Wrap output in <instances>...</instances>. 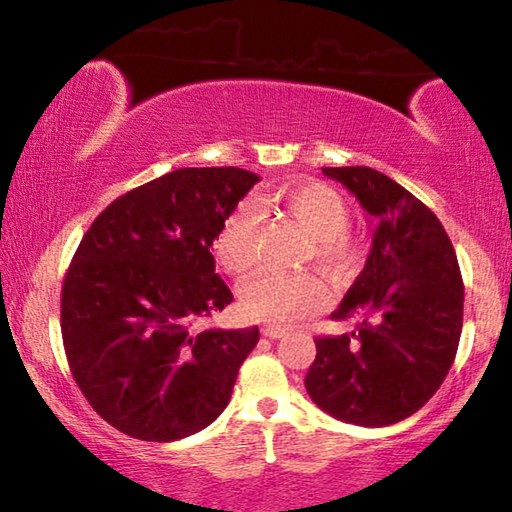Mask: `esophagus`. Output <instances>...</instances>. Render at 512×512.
Instances as JSON below:
<instances>
[{"instance_id":"esophagus-1","label":"esophagus","mask_w":512,"mask_h":512,"mask_svg":"<svg viewBox=\"0 0 512 512\" xmlns=\"http://www.w3.org/2000/svg\"><path fill=\"white\" fill-rule=\"evenodd\" d=\"M262 334L268 336V339H282V336L287 334V329L275 327V325H266V327H262Z\"/></svg>"}]
</instances>
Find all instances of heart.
Returning a JSON list of instances; mask_svg holds the SVG:
<instances>
[{
  "label": "heart",
  "instance_id": "heart-1",
  "mask_svg": "<svg viewBox=\"0 0 512 512\" xmlns=\"http://www.w3.org/2000/svg\"><path fill=\"white\" fill-rule=\"evenodd\" d=\"M277 201L311 237V255L327 271H343L354 259L348 237L352 223L345 198L323 183L291 185L277 194ZM259 239V212L253 203H239L212 239V253L230 275L244 277L255 268ZM244 314L275 327H289L325 307L327 289L316 275L262 273L239 289Z\"/></svg>",
  "mask_w": 512,
  "mask_h": 512
}]
</instances>
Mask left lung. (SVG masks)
<instances>
[{
	"instance_id": "obj_1",
	"label": "left lung",
	"mask_w": 512,
	"mask_h": 512,
	"mask_svg": "<svg viewBox=\"0 0 512 512\" xmlns=\"http://www.w3.org/2000/svg\"><path fill=\"white\" fill-rule=\"evenodd\" d=\"M377 219L366 266L334 320L357 329L316 336L305 386L325 413L386 427L431 400L452 368L463 327V277L443 223L370 167H323Z\"/></svg>"
}]
</instances>
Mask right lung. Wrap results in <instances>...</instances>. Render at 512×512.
Wrapping results in <instances>:
<instances>
[{"mask_svg":"<svg viewBox=\"0 0 512 512\" xmlns=\"http://www.w3.org/2000/svg\"><path fill=\"white\" fill-rule=\"evenodd\" d=\"M259 176L176 169L119 196L85 232L60 296L69 370L103 420L171 443L228 406L259 329H198L232 302L210 253Z\"/></svg>","mask_w":512,"mask_h":512,"instance_id":"add662e5","label":"right lung"}]
</instances>
